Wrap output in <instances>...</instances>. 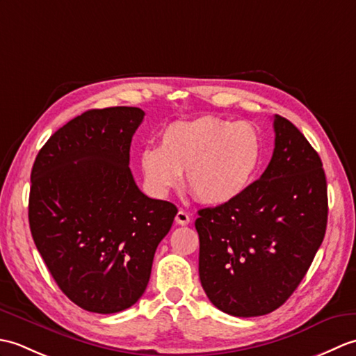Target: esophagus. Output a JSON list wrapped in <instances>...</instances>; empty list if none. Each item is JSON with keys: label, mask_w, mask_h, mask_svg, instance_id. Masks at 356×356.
<instances>
[{"label": "esophagus", "mask_w": 356, "mask_h": 356, "mask_svg": "<svg viewBox=\"0 0 356 356\" xmlns=\"http://www.w3.org/2000/svg\"><path fill=\"white\" fill-rule=\"evenodd\" d=\"M191 222V218H190V214L186 213V211H184V209H180L179 213L176 214V223H179V225H182V226H185V225H188Z\"/></svg>", "instance_id": "34e87169"}]
</instances>
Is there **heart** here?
I'll return each mask as SVG.
<instances>
[{
    "instance_id": "heart-1",
    "label": "heart",
    "mask_w": 356,
    "mask_h": 356,
    "mask_svg": "<svg viewBox=\"0 0 356 356\" xmlns=\"http://www.w3.org/2000/svg\"><path fill=\"white\" fill-rule=\"evenodd\" d=\"M263 139L246 120L205 116L165 128L157 147L139 154L147 190L163 197L185 172L186 188L208 205H223L243 194L260 168Z\"/></svg>"
}]
</instances>
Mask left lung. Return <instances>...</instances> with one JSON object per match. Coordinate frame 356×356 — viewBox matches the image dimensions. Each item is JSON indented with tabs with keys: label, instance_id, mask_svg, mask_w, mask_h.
I'll return each instance as SVG.
<instances>
[{
	"label": "left lung",
	"instance_id": "1",
	"mask_svg": "<svg viewBox=\"0 0 356 356\" xmlns=\"http://www.w3.org/2000/svg\"><path fill=\"white\" fill-rule=\"evenodd\" d=\"M261 177L236 200L199 211V275L222 312L260 316L297 289L323 243L327 184L318 153L286 118Z\"/></svg>",
	"mask_w": 356,
	"mask_h": 356
}]
</instances>
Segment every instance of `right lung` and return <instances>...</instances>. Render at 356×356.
<instances>
[{"instance_id":"right-lung-1","label":"right lung","mask_w":356,"mask_h":356,"mask_svg":"<svg viewBox=\"0 0 356 356\" xmlns=\"http://www.w3.org/2000/svg\"><path fill=\"white\" fill-rule=\"evenodd\" d=\"M138 107L88 110L50 136L30 180L29 223L45 266L74 305L131 307L145 292L176 205L149 199L130 170Z\"/></svg>"}]
</instances>
